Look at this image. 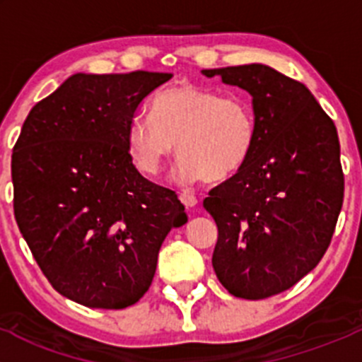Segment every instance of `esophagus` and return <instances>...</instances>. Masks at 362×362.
<instances>
[{"instance_id":"1","label":"esophagus","mask_w":362,"mask_h":362,"mask_svg":"<svg viewBox=\"0 0 362 362\" xmlns=\"http://www.w3.org/2000/svg\"><path fill=\"white\" fill-rule=\"evenodd\" d=\"M178 198H180V202L184 203L187 208H192L198 204V198H196L194 194H189V192H180V196H178Z\"/></svg>"}]
</instances>
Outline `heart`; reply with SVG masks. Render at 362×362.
I'll return each mask as SVG.
<instances>
[{"label":"heart","instance_id":"obj_1","mask_svg":"<svg viewBox=\"0 0 362 362\" xmlns=\"http://www.w3.org/2000/svg\"><path fill=\"white\" fill-rule=\"evenodd\" d=\"M257 134V113L247 94L184 83L156 94L151 115L129 120L126 141L131 160L147 177L160 173L177 144L175 180L218 182L245 166Z\"/></svg>","mask_w":362,"mask_h":362}]
</instances>
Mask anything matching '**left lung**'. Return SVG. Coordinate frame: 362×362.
<instances>
[{
  "instance_id": "8db88e82",
  "label": "left lung",
  "mask_w": 362,
  "mask_h": 362,
  "mask_svg": "<svg viewBox=\"0 0 362 362\" xmlns=\"http://www.w3.org/2000/svg\"><path fill=\"white\" fill-rule=\"evenodd\" d=\"M203 73L245 89L259 124L245 166L203 202L218 229L211 264L233 296L264 299L308 275L333 238L345 185L337 126L301 82L264 64Z\"/></svg>"
}]
</instances>
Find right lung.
<instances>
[{
	"instance_id": "obj_1",
	"label": "right lung",
	"mask_w": 362,
	"mask_h": 362,
	"mask_svg": "<svg viewBox=\"0 0 362 362\" xmlns=\"http://www.w3.org/2000/svg\"><path fill=\"white\" fill-rule=\"evenodd\" d=\"M171 73H76L29 112L12 154L13 214L54 289L120 310L151 287L158 254L187 222L175 191L141 177L126 133Z\"/></svg>"
}]
</instances>
